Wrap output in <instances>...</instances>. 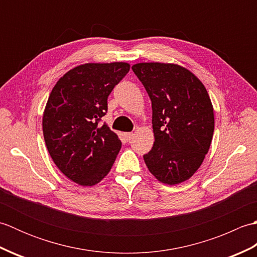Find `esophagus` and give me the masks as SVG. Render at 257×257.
Masks as SVG:
<instances>
[{"instance_id":"1","label":"esophagus","mask_w":257,"mask_h":257,"mask_svg":"<svg viewBox=\"0 0 257 257\" xmlns=\"http://www.w3.org/2000/svg\"><path fill=\"white\" fill-rule=\"evenodd\" d=\"M124 138L127 141H130L133 138H134V134L133 133H125L124 134Z\"/></svg>"}]
</instances>
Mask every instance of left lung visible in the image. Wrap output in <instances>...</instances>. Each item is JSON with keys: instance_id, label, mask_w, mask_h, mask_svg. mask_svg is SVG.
Instances as JSON below:
<instances>
[{"instance_id": "1", "label": "left lung", "mask_w": 257, "mask_h": 257, "mask_svg": "<svg viewBox=\"0 0 257 257\" xmlns=\"http://www.w3.org/2000/svg\"><path fill=\"white\" fill-rule=\"evenodd\" d=\"M151 99L155 143L144 159L162 183L178 184L198 170L210 149L214 112L204 85L174 64L132 67Z\"/></svg>"}]
</instances>
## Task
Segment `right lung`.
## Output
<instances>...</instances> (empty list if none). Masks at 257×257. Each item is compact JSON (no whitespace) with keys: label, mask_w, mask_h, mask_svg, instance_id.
Masks as SVG:
<instances>
[{"label":"right lung","mask_w":257,"mask_h":257,"mask_svg":"<svg viewBox=\"0 0 257 257\" xmlns=\"http://www.w3.org/2000/svg\"><path fill=\"white\" fill-rule=\"evenodd\" d=\"M130 69L127 63L84 64L70 69L51 92L43 134L54 163L72 181L91 187L105 178L121 141L101 118L107 99Z\"/></svg>","instance_id":"1"}]
</instances>
